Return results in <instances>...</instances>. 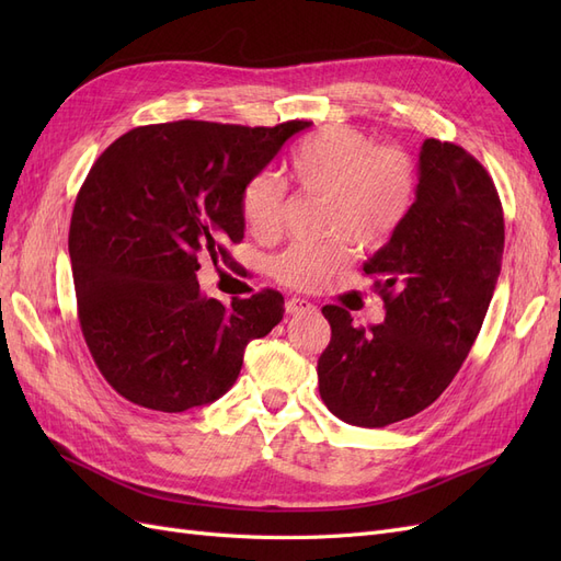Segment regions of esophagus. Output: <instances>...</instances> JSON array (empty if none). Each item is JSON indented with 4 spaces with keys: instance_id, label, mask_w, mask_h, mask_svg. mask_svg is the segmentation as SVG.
<instances>
[{
    "instance_id": "34e87169",
    "label": "esophagus",
    "mask_w": 561,
    "mask_h": 561,
    "mask_svg": "<svg viewBox=\"0 0 561 561\" xmlns=\"http://www.w3.org/2000/svg\"><path fill=\"white\" fill-rule=\"evenodd\" d=\"M316 307L309 301V299H299V297H293L285 301V311L290 316H299V313H307V311H313Z\"/></svg>"
}]
</instances>
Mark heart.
<instances>
[{
    "mask_svg": "<svg viewBox=\"0 0 561 561\" xmlns=\"http://www.w3.org/2000/svg\"><path fill=\"white\" fill-rule=\"evenodd\" d=\"M290 175L304 192L328 194L325 229L339 233L320 245H293L274 260V276L295 290L325 285L351 262L353 239L379 248L410 217L419 175L412 157L398 147H379L353 126H325L304 138L290 154ZM285 190L271 175L252 178L241 210L252 233H276L283 219Z\"/></svg>",
    "mask_w": 561,
    "mask_h": 561,
    "instance_id": "heart-1",
    "label": "heart"
}]
</instances>
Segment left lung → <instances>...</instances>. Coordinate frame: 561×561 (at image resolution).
Returning a JSON list of instances; mask_svg holds the SVG:
<instances>
[{
    "instance_id": "8db88e82",
    "label": "left lung",
    "mask_w": 561,
    "mask_h": 561,
    "mask_svg": "<svg viewBox=\"0 0 561 561\" xmlns=\"http://www.w3.org/2000/svg\"><path fill=\"white\" fill-rule=\"evenodd\" d=\"M503 243L501 198L484 165L428 138L410 217L363 266L377 278L386 320L353 328L346 309L322 307L332 328L318 360L328 410L351 426L383 428L443 396L480 334Z\"/></svg>"
}]
</instances>
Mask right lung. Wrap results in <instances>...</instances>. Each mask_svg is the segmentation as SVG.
I'll return each mask as SVG.
<instances>
[{
    "mask_svg": "<svg viewBox=\"0 0 561 561\" xmlns=\"http://www.w3.org/2000/svg\"><path fill=\"white\" fill-rule=\"evenodd\" d=\"M309 122L250 128L171 122L114 140L83 180L70 222L79 325L100 375L133 404L184 412L222 398L245 346L283 320V295L201 293V260L241 243L245 184Z\"/></svg>",
    "mask_w": 561,
    "mask_h": 561,
    "instance_id": "obj_1",
    "label": "right lung"
}]
</instances>
